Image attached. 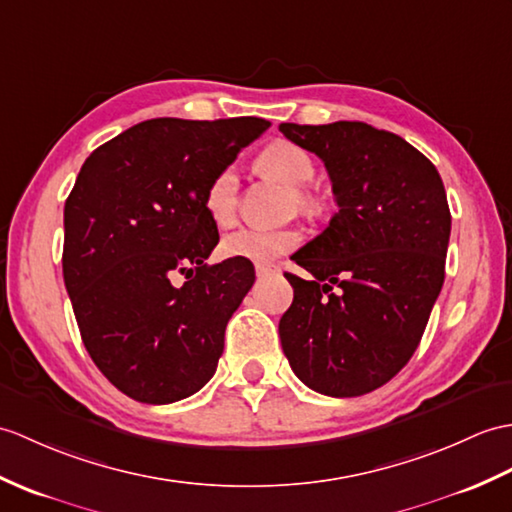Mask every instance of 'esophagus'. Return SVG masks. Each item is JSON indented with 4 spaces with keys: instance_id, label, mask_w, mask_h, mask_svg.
<instances>
[{
    "instance_id": "esophagus-1",
    "label": "esophagus",
    "mask_w": 512,
    "mask_h": 512,
    "mask_svg": "<svg viewBox=\"0 0 512 512\" xmlns=\"http://www.w3.org/2000/svg\"><path fill=\"white\" fill-rule=\"evenodd\" d=\"M255 272H257V277H266L272 272V266L270 264H255Z\"/></svg>"
}]
</instances>
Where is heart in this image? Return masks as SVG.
Wrapping results in <instances>:
<instances>
[{"label": "heart", "mask_w": 512, "mask_h": 512, "mask_svg": "<svg viewBox=\"0 0 512 512\" xmlns=\"http://www.w3.org/2000/svg\"><path fill=\"white\" fill-rule=\"evenodd\" d=\"M257 165L261 172L275 176L277 181L294 189L296 205L310 207L312 198L303 187L314 178V161L310 152L301 146L292 144V141H275V144L266 146L257 157ZM237 172L233 165L218 170L213 174L205 189V211L213 224L218 227H229L235 220V207H237ZM301 244V233L294 229H240L222 240V255L231 259H246L257 261V264H266L279 255L290 253L292 248Z\"/></svg>", "instance_id": "obj_1"}]
</instances>
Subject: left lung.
I'll return each mask as SVG.
<instances>
[{
  "label": "left lung",
  "mask_w": 512,
  "mask_h": 512,
  "mask_svg": "<svg viewBox=\"0 0 512 512\" xmlns=\"http://www.w3.org/2000/svg\"><path fill=\"white\" fill-rule=\"evenodd\" d=\"M323 159L338 213L292 259L310 272L279 320L285 358L305 386L360 397L390 382L417 351L445 281L451 231L434 163L364 122L281 124Z\"/></svg>",
  "instance_id": "1"
}]
</instances>
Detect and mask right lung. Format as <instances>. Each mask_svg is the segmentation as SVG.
I'll list each match as a JSON object with an SVG mask.
<instances>
[{
  "mask_svg": "<svg viewBox=\"0 0 512 512\" xmlns=\"http://www.w3.org/2000/svg\"><path fill=\"white\" fill-rule=\"evenodd\" d=\"M268 126L261 117H157L82 163L65 202L63 279L91 360L130 399L174 403L216 373L255 268L205 264L220 235L202 198ZM176 271L183 286L171 283Z\"/></svg>",
  "mask_w": 512,
  "mask_h": 512,
  "instance_id": "obj_1",
  "label": "right lung"
}]
</instances>
